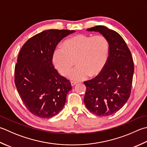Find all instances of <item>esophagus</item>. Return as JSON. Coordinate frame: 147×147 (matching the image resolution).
Returning <instances> with one entry per match:
<instances>
[{"mask_svg": "<svg viewBox=\"0 0 147 147\" xmlns=\"http://www.w3.org/2000/svg\"><path fill=\"white\" fill-rule=\"evenodd\" d=\"M71 84L72 86H74L76 84H77V82H74V81H72V82H71Z\"/></svg>", "mask_w": 147, "mask_h": 147, "instance_id": "34e87169", "label": "esophagus"}]
</instances>
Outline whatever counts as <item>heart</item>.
I'll return each mask as SVG.
<instances>
[{
	"mask_svg": "<svg viewBox=\"0 0 147 147\" xmlns=\"http://www.w3.org/2000/svg\"><path fill=\"white\" fill-rule=\"evenodd\" d=\"M108 54L109 44L104 36L78 34L66 39L62 47L55 48L52 62L59 73L66 76L76 60L77 66L68 76L80 81L101 73L107 63Z\"/></svg>",
	"mask_w": 147,
	"mask_h": 147,
	"instance_id": "heart-1",
	"label": "heart"
}]
</instances>
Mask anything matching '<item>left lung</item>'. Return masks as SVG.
<instances>
[{
  "label": "left lung",
  "instance_id": "obj_1",
  "mask_svg": "<svg viewBox=\"0 0 147 147\" xmlns=\"http://www.w3.org/2000/svg\"><path fill=\"white\" fill-rule=\"evenodd\" d=\"M87 31L98 32L109 44V55L105 68L94 78L84 82L87 90L86 107L97 116H109L121 109L129 98L134 74L131 51L119 33L97 25Z\"/></svg>",
  "mask_w": 147,
  "mask_h": 147
}]
</instances>
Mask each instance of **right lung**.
<instances>
[{"mask_svg": "<svg viewBox=\"0 0 147 147\" xmlns=\"http://www.w3.org/2000/svg\"><path fill=\"white\" fill-rule=\"evenodd\" d=\"M75 30L50 29L30 38L20 50L14 69V83L25 107L42 119L55 116L62 110L72 87L52 63L59 42Z\"/></svg>", "mask_w": 147, "mask_h": 147, "instance_id": "obj_1", "label": "right lung"}]
</instances>
